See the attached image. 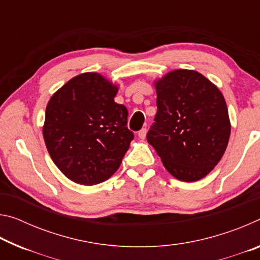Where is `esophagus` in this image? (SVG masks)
I'll return each instance as SVG.
<instances>
[{"mask_svg":"<svg viewBox=\"0 0 260 260\" xmlns=\"http://www.w3.org/2000/svg\"><path fill=\"white\" fill-rule=\"evenodd\" d=\"M138 136H139V138H140L141 140L146 139V136H147V128H142L141 131H139Z\"/></svg>","mask_w":260,"mask_h":260,"instance_id":"esophagus-1","label":"esophagus"}]
</instances>
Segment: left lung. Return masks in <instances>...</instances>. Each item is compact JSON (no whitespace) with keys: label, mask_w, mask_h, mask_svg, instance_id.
I'll use <instances>...</instances> for the list:
<instances>
[{"label":"left lung","mask_w":260,"mask_h":260,"mask_svg":"<svg viewBox=\"0 0 260 260\" xmlns=\"http://www.w3.org/2000/svg\"><path fill=\"white\" fill-rule=\"evenodd\" d=\"M155 122L147 140L180 181L206 177L226 151L231 121L221 91L193 70H174L153 83Z\"/></svg>","instance_id":"1"}]
</instances>
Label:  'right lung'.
Returning a JSON list of instances; mask_svg holds the SVG:
<instances>
[{"mask_svg": "<svg viewBox=\"0 0 260 260\" xmlns=\"http://www.w3.org/2000/svg\"><path fill=\"white\" fill-rule=\"evenodd\" d=\"M118 86L100 73L72 78L51 96L43 139L55 165L73 182L93 186L119 169L133 132L128 111L114 102Z\"/></svg>", "mask_w": 260, "mask_h": 260, "instance_id": "add662e5", "label": "right lung"}]
</instances>
